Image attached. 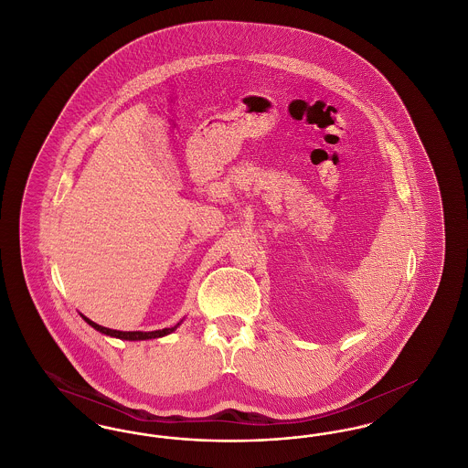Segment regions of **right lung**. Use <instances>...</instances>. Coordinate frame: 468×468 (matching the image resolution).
<instances>
[{"label": "right lung", "mask_w": 468, "mask_h": 468, "mask_svg": "<svg viewBox=\"0 0 468 468\" xmlns=\"http://www.w3.org/2000/svg\"><path fill=\"white\" fill-rule=\"evenodd\" d=\"M84 317V315H82ZM84 321L90 324L94 330L101 332V334L111 335L115 338H122V340H147V338H157V336H165V335L172 334L178 324L172 326V328H163V330H156V332H119V330H111V328H105V326H100L96 323H92L88 317H84Z\"/></svg>", "instance_id": "obj_1"}]
</instances>
